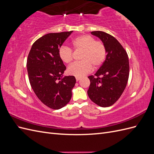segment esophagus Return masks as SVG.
<instances>
[{"instance_id":"34e87169","label":"esophagus","mask_w":154,"mask_h":154,"mask_svg":"<svg viewBox=\"0 0 154 154\" xmlns=\"http://www.w3.org/2000/svg\"><path fill=\"white\" fill-rule=\"evenodd\" d=\"M81 79V78L80 77H78V76H76V80L78 82V81H79Z\"/></svg>"}]
</instances>
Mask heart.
Wrapping results in <instances>:
<instances>
[{
  "instance_id": "b5f03b06",
  "label": "heart",
  "mask_w": 154,
  "mask_h": 154,
  "mask_svg": "<svg viewBox=\"0 0 154 154\" xmlns=\"http://www.w3.org/2000/svg\"><path fill=\"white\" fill-rule=\"evenodd\" d=\"M71 45L74 50L82 51L80 59L82 61L74 63L69 66L67 73L75 76H83L89 73L92 68L100 67L105 62L106 48L101 40H96L90 35H82L74 38ZM60 59L65 63H70L73 60L71 49L62 46L58 49Z\"/></svg>"
}]
</instances>
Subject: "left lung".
Returning <instances> with one entry per match:
<instances>
[{
  "mask_svg": "<svg viewBox=\"0 0 154 154\" xmlns=\"http://www.w3.org/2000/svg\"><path fill=\"white\" fill-rule=\"evenodd\" d=\"M91 34L101 39L106 48L103 63L94 75L89 76L87 91L90 99L102 107L114 104L122 96L129 76V60L127 51L113 36L100 31Z\"/></svg>",
  "mask_w": 154,
  "mask_h": 154,
  "instance_id": "obj_1",
  "label": "left lung"
}]
</instances>
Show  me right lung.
Here are the masks:
<instances>
[{"label": "right lung", "instance_id": "1", "mask_svg": "<svg viewBox=\"0 0 154 154\" xmlns=\"http://www.w3.org/2000/svg\"><path fill=\"white\" fill-rule=\"evenodd\" d=\"M72 32H53L40 37L32 44L27 59L32 90L45 105L54 110L69 103L76 83L74 76L61 78L66 67L58 56V49Z\"/></svg>", "mask_w": 154, "mask_h": 154}]
</instances>
